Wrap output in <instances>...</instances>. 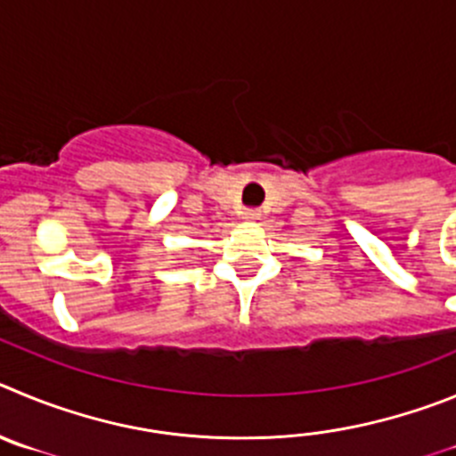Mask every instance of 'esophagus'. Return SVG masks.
I'll return each instance as SVG.
<instances>
[{"label":"esophagus","instance_id":"34e87169","mask_svg":"<svg viewBox=\"0 0 456 456\" xmlns=\"http://www.w3.org/2000/svg\"><path fill=\"white\" fill-rule=\"evenodd\" d=\"M245 220H258L261 218V211H258V208H245Z\"/></svg>","mask_w":456,"mask_h":456}]
</instances>
